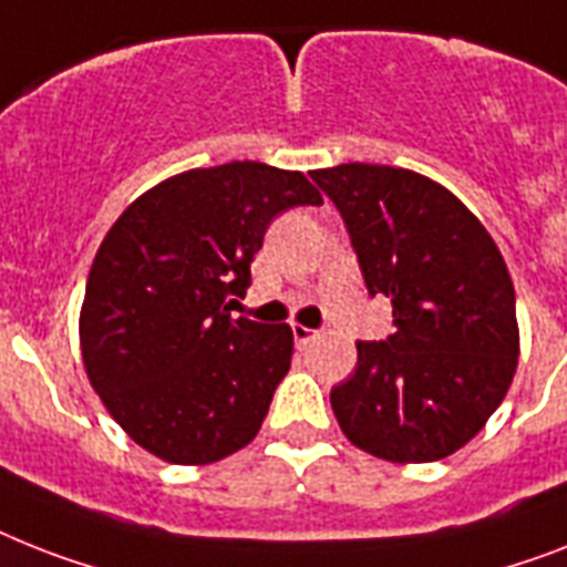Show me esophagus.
I'll use <instances>...</instances> for the list:
<instances>
[{"mask_svg":"<svg viewBox=\"0 0 567 567\" xmlns=\"http://www.w3.org/2000/svg\"><path fill=\"white\" fill-rule=\"evenodd\" d=\"M291 331H293V340H297V347H299V349H306L308 343H311V340H315L317 334H320V331L308 329V326H299V323H293Z\"/></svg>","mask_w":567,"mask_h":567,"instance_id":"obj_1","label":"esophagus"}]
</instances>
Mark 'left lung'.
<instances>
[{
  "label": "left lung",
  "mask_w": 567,
  "mask_h": 567,
  "mask_svg": "<svg viewBox=\"0 0 567 567\" xmlns=\"http://www.w3.org/2000/svg\"><path fill=\"white\" fill-rule=\"evenodd\" d=\"M311 179L343 215L367 291L393 302V334L358 343L355 372L331 390L340 431L390 463L449 457L486 425L518 367L507 261L425 174L347 163Z\"/></svg>",
  "instance_id": "left-lung-1"
}]
</instances>
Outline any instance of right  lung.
<instances>
[{"instance_id":"right-lung-1","label":"right lung","mask_w":567,"mask_h":567,"mask_svg":"<svg viewBox=\"0 0 567 567\" xmlns=\"http://www.w3.org/2000/svg\"><path fill=\"white\" fill-rule=\"evenodd\" d=\"M320 206L302 172L227 163L140 195L101 241L81 306V358L133 443L177 466H206L259 434L291 370L288 323L233 320L270 220Z\"/></svg>"}]
</instances>
